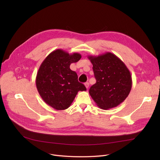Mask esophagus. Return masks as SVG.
<instances>
[{
    "instance_id": "esophagus-1",
    "label": "esophagus",
    "mask_w": 160,
    "mask_h": 160,
    "mask_svg": "<svg viewBox=\"0 0 160 160\" xmlns=\"http://www.w3.org/2000/svg\"><path fill=\"white\" fill-rule=\"evenodd\" d=\"M85 86H86V88L88 89V88H89V82L85 83Z\"/></svg>"
}]
</instances>
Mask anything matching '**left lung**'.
<instances>
[{"instance_id":"8db88e82","label":"left lung","mask_w":160,"mask_h":160,"mask_svg":"<svg viewBox=\"0 0 160 160\" xmlns=\"http://www.w3.org/2000/svg\"><path fill=\"white\" fill-rule=\"evenodd\" d=\"M88 58L93 64L97 80L89 89L91 98L103 110L119 106L127 98L132 89L129 69L120 58L111 52Z\"/></svg>"}]
</instances>
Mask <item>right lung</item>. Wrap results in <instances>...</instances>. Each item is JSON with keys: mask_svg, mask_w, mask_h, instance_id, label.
Returning a JSON list of instances; mask_svg holds the SVG:
<instances>
[{"mask_svg": "<svg viewBox=\"0 0 160 160\" xmlns=\"http://www.w3.org/2000/svg\"><path fill=\"white\" fill-rule=\"evenodd\" d=\"M77 52L69 54L62 49L50 52L41 64L37 73L36 84L44 102L56 110L68 108L78 91H86L78 80L76 72L70 65L80 60Z\"/></svg>", "mask_w": 160, "mask_h": 160, "instance_id": "right-lung-1", "label": "right lung"}]
</instances>
